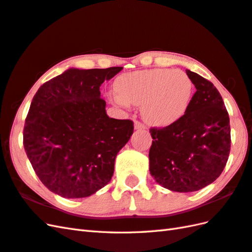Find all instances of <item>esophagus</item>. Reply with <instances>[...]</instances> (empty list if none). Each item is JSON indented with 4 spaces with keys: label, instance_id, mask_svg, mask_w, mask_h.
<instances>
[{
    "label": "esophagus",
    "instance_id": "esophagus-1",
    "mask_svg": "<svg viewBox=\"0 0 252 252\" xmlns=\"http://www.w3.org/2000/svg\"><path fill=\"white\" fill-rule=\"evenodd\" d=\"M134 128L135 130H145V126L139 121H134Z\"/></svg>",
    "mask_w": 252,
    "mask_h": 252
}]
</instances>
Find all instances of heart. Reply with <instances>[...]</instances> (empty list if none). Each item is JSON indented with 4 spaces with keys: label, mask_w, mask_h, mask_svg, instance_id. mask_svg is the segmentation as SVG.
<instances>
[{
    "label": "heart",
    "mask_w": 252,
    "mask_h": 252,
    "mask_svg": "<svg viewBox=\"0 0 252 252\" xmlns=\"http://www.w3.org/2000/svg\"><path fill=\"white\" fill-rule=\"evenodd\" d=\"M192 82L183 71L151 69L118 77L109 99L119 106L143 105L141 113L152 126H168L183 118L190 105Z\"/></svg>",
    "instance_id": "heart-1"
}]
</instances>
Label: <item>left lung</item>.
<instances>
[{"label":"left lung","instance_id":"1","mask_svg":"<svg viewBox=\"0 0 252 252\" xmlns=\"http://www.w3.org/2000/svg\"><path fill=\"white\" fill-rule=\"evenodd\" d=\"M196 93L181 120L151 128L149 170L163 188L190 192L213 183L221 175L231 147L230 119L216 87L186 70Z\"/></svg>","mask_w":252,"mask_h":252}]
</instances>
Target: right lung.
I'll return each mask as SVG.
<instances>
[{"label":"right lung","mask_w":252,"mask_h":252,"mask_svg":"<svg viewBox=\"0 0 252 252\" xmlns=\"http://www.w3.org/2000/svg\"><path fill=\"white\" fill-rule=\"evenodd\" d=\"M121 70L70 68L34 95L23 146L36 175L54 193L84 198L111 181L116 157L134 126L108 117L100 86Z\"/></svg>","instance_id":"1"}]
</instances>
